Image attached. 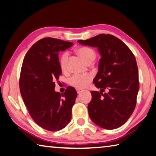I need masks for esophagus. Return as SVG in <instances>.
Returning a JSON list of instances; mask_svg holds the SVG:
<instances>
[{
    "label": "esophagus",
    "instance_id": "obj_1",
    "mask_svg": "<svg viewBox=\"0 0 156 156\" xmlns=\"http://www.w3.org/2000/svg\"><path fill=\"white\" fill-rule=\"evenodd\" d=\"M76 90H77V93H80L81 92L83 91V90L82 89H76Z\"/></svg>",
    "mask_w": 156,
    "mask_h": 156
}]
</instances>
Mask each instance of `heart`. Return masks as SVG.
I'll return each mask as SVG.
<instances>
[{"label": "heart", "mask_w": 156, "mask_h": 156, "mask_svg": "<svg viewBox=\"0 0 156 156\" xmlns=\"http://www.w3.org/2000/svg\"><path fill=\"white\" fill-rule=\"evenodd\" d=\"M78 55L86 62L89 63L92 62L95 58V53L94 50L88 47H83L77 50ZM69 54L66 52L62 54L60 58V66L63 69L66 68L67 61L68 58ZM93 76L92 73H87L83 74H74L69 78V83L70 85L78 89H84L89 85V83L93 80Z\"/></svg>", "instance_id": "b5f03b06"}]
</instances>
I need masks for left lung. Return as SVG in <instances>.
<instances>
[{"label":"left lung","instance_id":"obj_1","mask_svg":"<svg viewBox=\"0 0 156 156\" xmlns=\"http://www.w3.org/2000/svg\"><path fill=\"white\" fill-rule=\"evenodd\" d=\"M78 42L98 48L101 55L98 72L93 79L100 91L90 92L92 100L88 105L90 119L104 129L119 127L128 120L136 104L139 82L134 54L122 41L110 34Z\"/></svg>","mask_w":156,"mask_h":156}]
</instances>
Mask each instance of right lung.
I'll return each instance as SVG.
<instances>
[{
  "label": "right lung",
  "mask_w": 156,
  "mask_h": 156,
  "mask_svg": "<svg viewBox=\"0 0 156 156\" xmlns=\"http://www.w3.org/2000/svg\"><path fill=\"white\" fill-rule=\"evenodd\" d=\"M73 43L46 37L34 44L22 63L20 90L33 120L48 131L64 128L72 119V109L77 92L67 87L64 93L55 90L56 80L61 74L58 52Z\"/></svg>",
  "instance_id": "add662e5"
}]
</instances>
